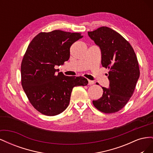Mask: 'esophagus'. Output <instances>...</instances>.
Returning a JSON list of instances; mask_svg holds the SVG:
<instances>
[{"label": "esophagus", "instance_id": "obj_1", "mask_svg": "<svg viewBox=\"0 0 153 153\" xmlns=\"http://www.w3.org/2000/svg\"><path fill=\"white\" fill-rule=\"evenodd\" d=\"M88 84H89V85H92V84H94V82L89 80H88Z\"/></svg>", "mask_w": 153, "mask_h": 153}]
</instances>
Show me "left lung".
Returning <instances> with one entry per match:
<instances>
[{"label": "left lung", "mask_w": 153, "mask_h": 153, "mask_svg": "<svg viewBox=\"0 0 153 153\" xmlns=\"http://www.w3.org/2000/svg\"><path fill=\"white\" fill-rule=\"evenodd\" d=\"M88 35L101 49L102 66L109 69V87H103L102 96L92 103L103 113L117 112L128 102L139 78L136 54L128 41L109 27H101Z\"/></svg>", "instance_id": "8db88e82"}]
</instances>
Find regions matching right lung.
<instances>
[{
	"mask_svg": "<svg viewBox=\"0 0 153 153\" xmlns=\"http://www.w3.org/2000/svg\"><path fill=\"white\" fill-rule=\"evenodd\" d=\"M80 33L55 30L40 32L31 41L22 59L21 80L30 103L45 115L53 116L68 106L73 88L87 85L83 76H68L58 73L70 56L71 46L82 38Z\"/></svg>",
	"mask_w": 153,
	"mask_h": 153,
	"instance_id": "right-lung-1",
	"label": "right lung"
}]
</instances>
